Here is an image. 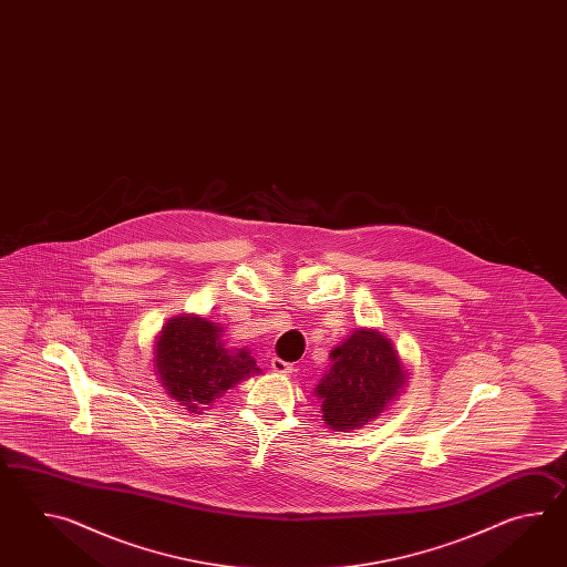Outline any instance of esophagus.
<instances>
[{"label": "esophagus", "instance_id": "esophagus-1", "mask_svg": "<svg viewBox=\"0 0 567 567\" xmlns=\"http://www.w3.org/2000/svg\"><path fill=\"white\" fill-rule=\"evenodd\" d=\"M271 371L279 374H289L293 371V367L289 362L281 361V359H271Z\"/></svg>", "mask_w": 567, "mask_h": 567}]
</instances>
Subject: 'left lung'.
Returning <instances> with one entry per match:
<instances>
[{
  "label": "left lung",
  "mask_w": 567,
  "mask_h": 567,
  "mask_svg": "<svg viewBox=\"0 0 567 567\" xmlns=\"http://www.w3.org/2000/svg\"><path fill=\"white\" fill-rule=\"evenodd\" d=\"M330 361L313 395L332 432L361 430L374 422L410 383V369L393 340L377 328H354L330 352Z\"/></svg>",
  "instance_id": "1"
}]
</instances>
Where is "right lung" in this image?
Wrapping results in <instances>:
<instances>
[{"label": "right lung", "mask_w": 567, "mask_h": 567, "mask_svg": "<svg viewBox=\"0 0 567 567\" xmlns=\"http://www.w3.org/2000/svg\"><path fill=\"white\" fill-rule=\"evenodd\" d=\"M152 361L169 399L198 415L230 386L261 373L249 350L229 347L225 328L200 313L169 318L154 340Z\"/></svg>", "instance_id": "obj_1"}]
</instances>
